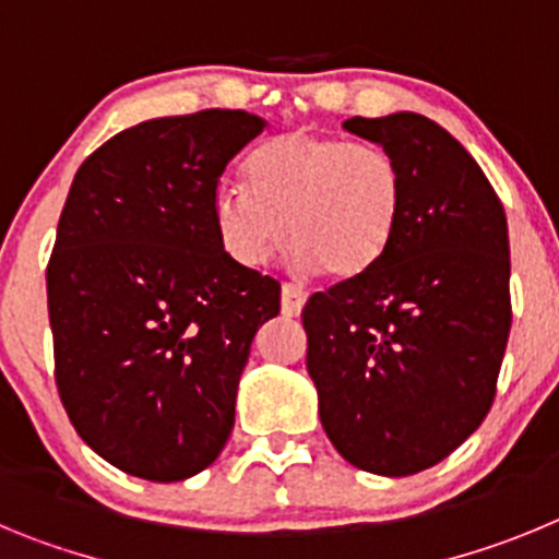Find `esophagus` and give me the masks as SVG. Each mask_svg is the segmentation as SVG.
Segmentation results:
<instances>
[{
	"instance_id": "34e87169",
	"label": "esophagus",
	"mask_w": 559,
	"mask_h": 559,
	"mask_svg": "<svg viewBox=\"0 0 559 559\" xmlns=\"http://www.w3.org/2000/svg\"><path fill=\"white\" fill-rule=\"evenodd\" d=\"M306 298H309V295H306V289H300V286H281V311H284V317H298L300 311H304Z\"/></svg>"
}]
</instances>
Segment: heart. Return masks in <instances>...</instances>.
<instances>
[{
	"label": "heart",
	"mask_w": 559,
	"mask_h": 559,
	"mask_svg": "<svg viewBox=\"0 0 559 559\" xmlns=\"http://www.w3.org/2000/svg\"><path fill=\"white\" fill-rule=\"evenodd\" d=\"M248 189L219 183L211 225L219 245L245 267H261L289 236L298 273L356 278L379 264L404 211V173L376 144L289 130L250 153Z\"/></svg>",
	"instance_id": "obj_1"
}]
</instances>
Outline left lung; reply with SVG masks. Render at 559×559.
Instances as JSON below:
<instances>
[{"label":"left lung","instance_id":"8db88e82","mask_svg":"<svg viewBox=\"0 0 559 559\" xmlns=\"http://www.w3.org/2000/svg\"><path fill=\"white\" fill-rule=\"evenodd\" d=\"M404 173V211L379 264L304 309L320 424L350 465L412 476L479 429L510 336V236L471 153L420 114L354 117Z\"/></svg>","mask_w":559,"mask_h":559}]
</instances>
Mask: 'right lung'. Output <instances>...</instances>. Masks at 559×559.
<instances>
[{
  "mask_svg": "<svg viewBox=\"0 0 559 559\" xmlns=\"http://www.w3.org/2000/svg\"><path fill=\"white\" fill-rule=\"evenodd\" d=\"M264 130L245 110L147 119L83 160L47 267L55 381L78 435L150 481L200 474L234 429L250 342L281 286L211 225L225 167Z\"/></svg>",
  "mask_w": 559,
  "mask_h": 559,
  "instance_id": "obj_1",
  "label": "right lung"
}]
</instances>
